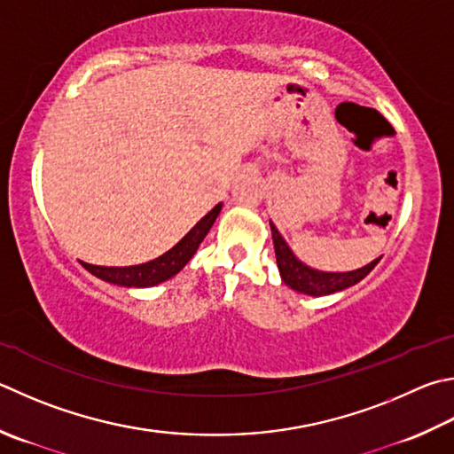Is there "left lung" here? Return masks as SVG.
I'll return each mask as SVG.
<instances>
[{
  "mask_svg": "<svg viewBox=\"0 0 454 454\" xmlns=\"http://www.w3.org/2000/svg\"><path fill=\"white\" fill-rule=\"evenodd\" d=\"M271 238H274V250H276V262H278V270L279 276H282L284 284L290 286L292 290L300 292V294H308V295H327V294H335L341 292L345 287H349L353 284H357L364 279L371 270H373L379 260L377 258L371 263H367L365 268L353 270V271H341V274H332V271H317L308 268L306 263H301L292 250L287 248V244L284 242V238L279 236L278 228L271 224Z\"/></svg>",
  "mask_w": 454,
  "mask_h": 454,
  "instance_id": "left-lung-1",
  "label": "left lung"
}]
</instances>
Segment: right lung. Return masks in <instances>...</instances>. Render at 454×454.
Returning a JSON list of instances; mask_svg holds the SVG:
<instances>
[{
  "instance_id": "1",
  "label": "right lung",
  "mask_w": 454,
  "mask_h": 454,
  "mask_svg": "<svg viewBox=\"0 0 454 454\" xmlns=\"http://www.w3.org/2000/svg\"><path fill=\"white\" fill-rule=\"evenodd\" d=\"M222 210V204H216L214 208L206 214V216L196 224L191 232H188L183 240H180L175 248L162 254L160 258L153 262L138 263V266H129V268H106V266H93V263H85L83 268L90 274L105 279V282L125 286V287H148L156 286L160 282H167L168 278L176 276L180 270H183L188 262H191L192 255L199 250V246L210 232L214 220L218 218Z\"/></svg>"
}]
</instances>
